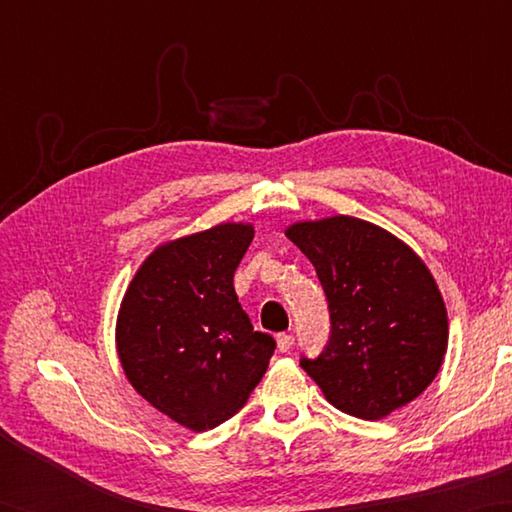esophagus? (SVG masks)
<instances>
[{"mask_svg":"<svg viewBox=\"0 0 512 512\" xmlns=\"http://www.w3.org/2000/svg\"><path fill=\"white\" fill-rule=\"evenodd\" d=\"M292 345H295V336H292V334H286V332H284V334L277 336L279 352H290Z\"/></svg>","mask_w":512,"mask_h":512,"instance_id":"esophagus-1","label":"esophagus"}]
</instances>
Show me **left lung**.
<instances>
[{
  "label": "left lung",
  "instance_id": "obj_1",
  "mask_svg": "<svg viewBox=\"0 0 512 512\" xmlns=\"http://www.w3.org/2000/svg\"><path fill=\"white\" fill-rule=\"evenodd\" d=\"M330 310V339L299 365L336 409L378 420L418 398L447 352V308L431 273L398 237L358 217L290 226Z\"/></svg>",
  "mask_w": 512,
  "mask_h": 512
}]
</instances>
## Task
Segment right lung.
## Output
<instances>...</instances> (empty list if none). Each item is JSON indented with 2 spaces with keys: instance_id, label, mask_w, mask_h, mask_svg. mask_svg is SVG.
<instances>
[{
  "instance_id": "right-lung-1",
  "label": "right lung",
  "mask_w": 512,
  "mask_h": 512,
  "mask_svg": "<svg viewBox=\"0 0 512 512\" xmlns=\"http://www.w3.org/2000/svg\"><path fill=\"white\" fill-rule=\"evenodd\" d=\"M253 235L248 224H220L156 248L118 314L116 345L129 383L193 431L235 416L277 347L253 330L233 288Z\"/></svg>"
}]
</instances>
